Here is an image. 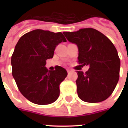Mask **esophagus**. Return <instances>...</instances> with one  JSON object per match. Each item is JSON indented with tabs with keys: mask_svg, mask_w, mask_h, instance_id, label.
Masks as SVG:
<instances>
[{
	"mask_svg": "<svg viewBox=\"0 0 128 128\" xmlns=\"http://www.w3.org/2000/svg\"><path fill=\"white\" fill-rule=\"evenodd\" d=\"M67 72H68V73L69 74V73H70L71 72H72V70H70V69H67Z\"/></svg>",
	"mask_w": 128,
	"mask_h": 128,
	"instance_id": "34e87169",
	"label": "esophagus"
}]
</instances>
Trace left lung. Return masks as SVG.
Listing matches in <instances>:
<instances>
[{"instance_id":"8db88e82","label":"left lung","mask_w":128,"mask_h":128,"mask_svg":"<svg viewBox=\"0 0 128 128\" xmlns=\"http://www.w3.org/2000/svg\"><path fill=\"white\" fill-rule=\"evenodd\" d=\"M70 42L78 48V62L87 72L76 71L77 92L82 101L97 103L111 95L120 77V60L115 46L102 33L91 28L64 32Z\"/></svg>"}]
</instances>
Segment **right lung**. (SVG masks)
I'll use <instances>...</instances> for the list:
<instances>
[{
  "label": "right lung",
  "instance_id": "add662e5",
  "mask_svg": "<svg viewBox=\"0 0 128 128\" xmlns=\"http://www.w3.org/2000/svg\"><path fill=\"white\" fill-rule=\"evenodd\" d=\"M62 42H66L62 32L36 29L23 35L15 46L11 58L12 76L21 94L32 103L50 104L60 96L59 86L67 71L59 66L48 70L45 65Z\"/></svg>",
  "mask_w": 128,
  "mask_h": 128
}]
</instances>
